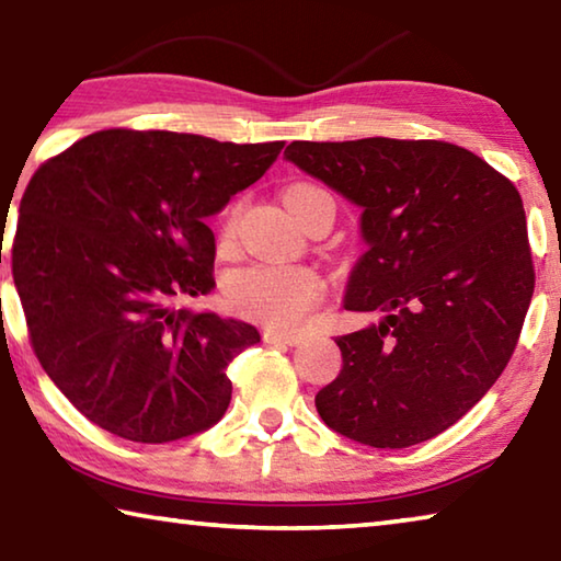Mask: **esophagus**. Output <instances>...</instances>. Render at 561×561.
<instances>
[{"label":"esophagus","mask_w":561,"mask_h":561,"mask_svg":"<svg viewBox=\"0 0 561 561\" xmlns=\"http://www.w3.org/2000/svg\"><path fill=\"white\" fill-rule=\"evenodd\" d=\"M262 339L267 341V344H287V346H297L304 341L301 334H287V331H272V329L264 331Z\"/></svg>","instance_id":"34e87169"}]
</instances>
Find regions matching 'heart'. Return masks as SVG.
I'll use <instances>...</instances> for the list:
<instances>
[{"label":"heart","instance_id":"b5f03b06","mask_svg":"<svg viewBox=\"0 0 561 561\" xmlns=\"http://www.w3.org/2000/svg\"><path fill=\"white\" fill-rule=\"evenodd\" d=\"M319 190L314 185H291L284 193V205H291L299 195ZM234 230V213L222 225V240H230ZM225 297L240 314L257 319L274 329L299 324L321 297V279L314 270L299 264H250L234 270L225 279Z\"/></svg>","mask_w":561,"mask_h":561}]
</instances>
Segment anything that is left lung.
Masks as SVG:
<instances>
[{
  "label": "left lung",
  "instance_id": "left-lung-1",
  "mask_svg": "<svg viewBox=\"0 0 561 561\" xmlns=\"http://www.w3.org/2000/svg\"><path fill=\"white\" fill-rule=\"evenodd\" d=\"M284 158L360 207L339 336L341 374L314 403L371 448L431 440L505 371L535 291L525 207L485 160L443 140H294Z\"/></svg>",
  "mask_w": 561,
  "mask_h": 561
}]
</instances>
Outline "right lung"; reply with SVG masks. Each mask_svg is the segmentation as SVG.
Listing matches in <instances>:
<instances>
[{
    "label": "right lung",
    "instance_id": "1",
    "mask_svg": "<svg viewBox=\"0 0 561 561\" xmlns=\"http://www.w3.org/2000/svg\"><path fill=\"white\" fill-rule=\"evenodd\" d=\"M282 148L111 128L30 180L9 250L14 287L46 376L99 428L170 443L225 415L227 364L260 331L173 299L213 291L205 220L257 183Z\"/></svg>",
    "mask_w": 561,
    "mask_h": 561
}]
</instances>
